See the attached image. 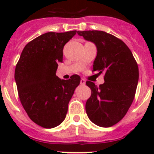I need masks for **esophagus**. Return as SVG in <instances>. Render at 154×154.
Wrapping results in <instances>:
<instances>
[{
	"instance_id": "34e87169",
	"label": "esophagus",
	"mask_w": 154,
	"mask_h": 154,
	"mask_svg": "<svg viewBox=\"0 0 154 154\" xmlns=\"http://www.w3.org/2000/svg\"><path fill=\"white\" fill-rule=\"evenodd\" d=\"M80 84H81V85H85V80L84 79H82L80 80Z\"/></svg>"
}]
</instances>
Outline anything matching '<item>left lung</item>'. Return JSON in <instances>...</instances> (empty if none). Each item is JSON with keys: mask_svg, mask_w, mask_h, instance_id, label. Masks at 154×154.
Masks as SVG:
<instances>
[{"mask_svg": "<svg viewBox=\"0 0 154 154\" xmlns=\"http://www.w3.org/2000/svg\"><path fill=\"white\" fill-rule=\"evenodd\" d=\"M77 33L97 48L92 72L105 73V82L99 87L86 82L92 91L85 103L87 116L97 126L109 127L124 117L133 103L139 79L138 65L130 48L114 35L102 31Z\"/></svg>", "mask_w": 154, "mask_h": 154, "instance_id": "left-lung-1", "label": "left lung"}]
</instances>
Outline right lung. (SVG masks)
Segmentation results:
<instances>
[{"label": "right lung", "instance_id": "right-lung-1", "mask_svg": "<svg viewBox=\"0 0 154 154\" xmlns=\"http://www.w3.org/2000/svg\"><path fill=\"white\" fill-rule=\"evenodd\" d=\"M76 31L48 32L28 42L15 68L14 79L20 101L30 119L43 128L60 125L80 76L68 80L56 76L58 62H62L63 48Z\"/></svg>", "mask_w": 154, "mask_h": 154}]
</instances>
